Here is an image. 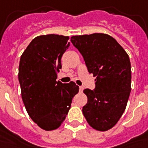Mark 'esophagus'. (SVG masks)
<instances>
[{
  "mask_svg": "<svg viewBox=\"0 0 148 148\" xmlns=\"http://www.w3.org/2000/svg\"><path fill=\"white\" fill-rule=\"evenodd\" d=\"M79 90H80V92H82V91L84 90V87L80 86V87H79Z\"/></svg>",
  "mask_w": 148,
  "mask_h": 148,
  "instance_id": "1",
  "label": "esophagus"
}]
</instances>
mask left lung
<instances>
[{
  "mask_svg": "<svg viewBox=\"0 0 148 148\" xmlns=\"http://www.w3.org/2000/svg\"><path fill=\"white\" fill-rule=\"evenodd\" d=\"M72 44L82 53L95 79L94 90L84 89L88 102L82 112L93 129L106 131L125 111L131 91L128 54L114 38L103 33L74 36Z\"/></svg>",
  "mask_w": 148,
  "mask_h": 148,
  "instance_id": "8db88e82",
  "label": "left lung"
}]
</instances>
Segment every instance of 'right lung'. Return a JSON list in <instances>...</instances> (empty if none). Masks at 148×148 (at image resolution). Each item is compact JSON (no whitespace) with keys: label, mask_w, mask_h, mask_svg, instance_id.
I'll return each instance as SVG.
<instances>
[{"label":"right lung","mask_w":148,"mask_h":148,"mask_svg":"<svg viewBox=\"0 0 148 148\" xmlns=\"http://www.w3.org/2000/svg\"><path fill=\"white\" fill-rule=\"evenodd\" d=\"M69 36L44 35L32 40L21 56L18 81L28 114L45 130L63 123L79 87L73 82H56L61 57L70 47Z\"/></svg>","instance_id":"right-lung-1"}]
</instances>
